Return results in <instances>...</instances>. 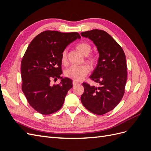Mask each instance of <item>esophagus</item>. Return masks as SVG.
<instances>
[{
  "label": "esophagus",
  "instance_id": "34e87169",
  "mask_svg": "<svg viewBox=\"0 0 151 151\" xmlns=\"http://www.w3.org/2000/svg\"><path fill=\"white\" fill-rule=\"evenodd\" d=\"M79 83V82H77V81H73V82H72V84H73V85L74 86H76V85H77V84H78Z\"/></svg>",
  "mask_w": 151,
  "mask_h": 151
}]
</instances>
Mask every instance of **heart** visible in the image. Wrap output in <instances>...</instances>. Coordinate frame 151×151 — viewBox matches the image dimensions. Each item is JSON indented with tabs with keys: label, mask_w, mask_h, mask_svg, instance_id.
Wrapping results in <instances>:
<instances>
[{
	"label": "heart",
	"mask_w": 151,
	"mask_h": 151,
	"mask_svg": "<svg viewBox=\"0 0 151 151\" xmlns=\"http://www.w3.org/2000/svg\"><path fill=\"white\" fill-rule=\"evenodd\" d=\"M76 49L80 52L83 55L86 56V61L91 66L94 65L98 61V57L95 54H89L91 52V46L88 43L81 42L76 45ZM62 62L63 64H66L67 62V52L66 50H63L62 53ZM90 72L89 67L83 65L81 66H72L65 70V76L74 81H81L83 79L85 76L88 75Z\"/></svg>",
	"instance_id": "b5f03b06"
}]
</instances>
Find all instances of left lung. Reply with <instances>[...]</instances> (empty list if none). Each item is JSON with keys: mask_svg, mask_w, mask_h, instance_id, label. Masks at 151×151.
<instances>
[{"mask_svg": "<svg viewBox=\"0 0 151 151\" xmlns=\"http://www.w3.org/2000/svg\"><path fill=\"white\" fill-rule=\"evenodd\" d=\"M81 34L93 41L99 55L97 66L90 76L99 86L84 83V92L81 100L89 111L101 115L115 108L124 95L127 77L125 55L106 31L93 29Z\"/></svg>", "mask_w": 151, "mask_h": 151, "instance_id": "8db88e82", "label": "left lung"}]
</instances>
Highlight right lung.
Instances as JSON below:
<instances>
[{
	"mask_svg": "<svg viewBox=\"0 0 151 151\" xmlns=\"http://www.w3.org/2000/svg\"><path fill=\"white\" fill-rule=\"evenodd\" d=\"M81 36L77 32L45 31L31 41L21 61L22 91L31 106L42 115L60 109L72 81L61 77L62 53L67 46ZM61 83L50 85L52 78Z\"/></svg>",
	"mask_w": 151,
	"mask_h": 151,
	"instance_id": "1",
	"label": "right lung"
}]
</instances>
